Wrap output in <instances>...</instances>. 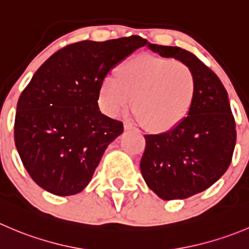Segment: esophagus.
Here are the masks:
<instances>
[{
    "instance_id": "34e87169",
    "label": "esophagus",
    "mask_w": 249,
    "mask_h": 249,
    "mask_svg": "<svg viewBox=\"0 0 249 249\" xmlns=\"http://www.w3.org/2000/svg\"><path fill=\"white\" fill-rule=\"evenodd\" d=\"M124 129L126 130V131H134V130H137L136 127H135L134 125L130 124V123H124Z\"/></svg>"
}]
</instances>
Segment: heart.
<instances>
[{
	"label": "heart",
	"instance_id": "b5f03b06",
	"mask_svg": "<svg viewBox=\"0 0 249 249\" xmlns=\"http://www.w3.org/2000/svg\"><path fill=\"white\" fill-rule=\"evenodd\" d=\"M197 84L187 64L173 58L141 54L124 60L117 78L101 84L100 105L117 117L131 105L142 124L153 131H168L191 110Z\"/></svg>",
	"mask_w": 249,
	"mask_h": 249
}]
</instances>
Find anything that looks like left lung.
Wrapping results in <instances>:
<instances>
[{
    "label": "left lung",
    "instance_id": "left-lung-1",
    "mask_svg": "<svg viewBox=\"0 0 249 249\" xmlns=\"http://www.w3.org/2000/svg\"><path fill=\"white\" fill-rule=\"evenodd\" d=\"M161 57L187 64L197 90L189 115L165 132L144 135L140 169L149 189L164 201L185 199L204 191L228 170L236 143V125L228 92L212 69L194 53L147 43Z\"/></svg>",
    "mask_w": 249,
    "mask_h": 249
}]
</instances>
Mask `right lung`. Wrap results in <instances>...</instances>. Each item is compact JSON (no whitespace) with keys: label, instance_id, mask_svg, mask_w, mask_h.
I'll list each match as a JSON object with an SVG mask.
<instances>
[{"label":"right lung","instance_id":"obj_1","mask_svg":"<svg viewBox=\"0 0 249 249\" xmlns=\"http://www.w3.org/2000/svg\"><path fill=\"white\" fill-rule=\"evenodd\" d=\"M146 38L80 41L51 55L34 74L17 105L14 141L26 171L57 196L83 191L123 123L98 108L107 74Z\"/></svg>","mask_w":249,"mask_h":249}]
</instances>
